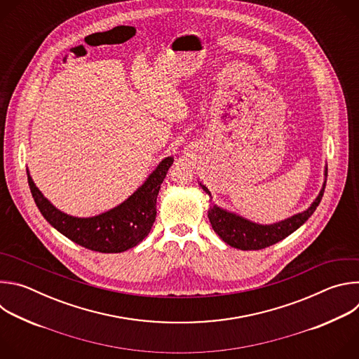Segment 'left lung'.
<instances>
[{
    "mask_svg": "<svg viewBox=\"0 0 359 359\" xmlns=\"http://www.w3.org/2000/svg\"><path fill=\"white\" fill-rule=\"evenodd\" d=\"M325 180L323 183V187L316 197V200L310 204L309 209H305L301 213H297L288 219H284L281 222L273 223V224H260L251 222L237 213L229 212L217 204L213 203L212 193L209 189L198 183L200 187L206 191L210 197V208L208 212L210 224L216 234L229 245L238 248V250H260L270 247L283 238L288 237L291 233H294L297 229H299L306 220L311 217V215L316 212L318 208V204L323 198L324 189H325V182H327V168L324 170Z\"/></svg>",
    "mask_w": 359,
    "mask_h": 359,
    "instance_id": "8db88e82",
    "label": "left lung"
}]
</instances>
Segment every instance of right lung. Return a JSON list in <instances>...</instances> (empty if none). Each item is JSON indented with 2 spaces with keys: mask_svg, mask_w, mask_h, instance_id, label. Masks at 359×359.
I'll return each instance as SVG.
<instances>
[{
  "mask_svg": "<svg viewBox=\"0 0 359 359\" xmlns=\"http://www.w3.org/2000/svg\"><path fill=\"white\" fill-rule=\"evenodd\" d=\"M173 158H165L142 186L116 208L93 217L69 216L50 203L35 186L29 170L28 184L43 219L74 243L99 252H122L137 245L156 219V198Z\"/></svg>",
  "mask_w": 359,
  "mask_h": 359,
  "instance_id": "right-lung-1",
  "label": "right lung"
}]
</instances>
